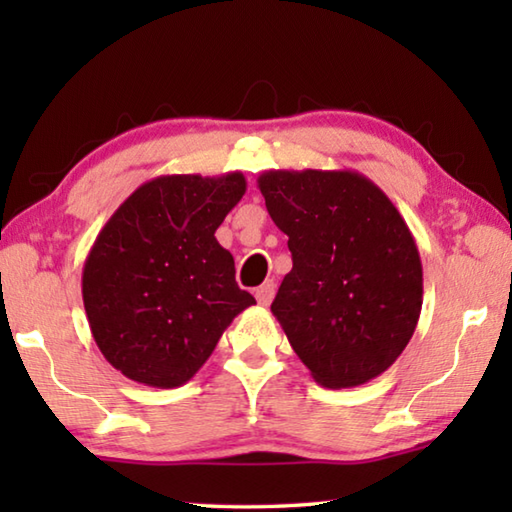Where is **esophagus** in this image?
<instances>
[{
	"instance_id": "obj_1",
	"label": "esophagus",
	"mask_w": 512,
	"mask_h": 512,
	"mask_svg": "<svg viewBox=\"0 0 512 512\" xmlns=\"http://www.w3.org/2000/svg\"><path fill=\"white\" fill-rule=\"evenodd\" d=\"M255 296H257V302L259 305H271V300H273V296H275V282L273 280H266L262 287H259L257 291H255Z\"/></svg>"
}]
</instances>
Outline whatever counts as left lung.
I'll return each instance as SVG.
<instances>
[{"label":"left lung","mask_w":512,"mask_h":512,"mask_svg":"<svg viewBox=\"0 0 512 512\" xmlns=\"http://www.w3.org/2000/svg\"><path fill=\"white\" fill-rule=\"evenodd\" d=\"M257 187L289 237L293 268L271 305L320 386L379 377L409 345L422 309V262L409 225L350 169L264 171Z\"/></svg>","instance_id":"obj_1"}]
</instances>
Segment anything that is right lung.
Masks as SVG:
<instances>
[{
    "label": "right lung",
    "instance_id": "obj_1",
    "mask_svg": "<svg viewBox=\"0 0 512 512\" xmlns=\"http://www.w3.org/2000/svg\"><path fill=\"white\" fill-rule=\"evenodd\" d=\"M244 194L239 171L158 176L103 225L83 266V305L121 375L153 388L187 384L235 316L255 305L214 237Z\"/></svg>",
    "mask_w": 512,
    "mask_h": 512
}]
</instances>
